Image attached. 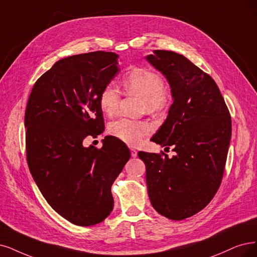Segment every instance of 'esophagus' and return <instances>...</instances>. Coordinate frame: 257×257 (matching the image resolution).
<instances>
[{
	"label": "esophagus",
	"mask_w": 257,
	"mask_h": 257,
	"mask_svg": "<svg viewBox=\"0 0 257 257\" xmlns=\"http://www.w3.org/2000/svg\"><path fill=\"white\" fill-rule=\"evenodd\" d=\"M130 151H131V157H132V158H137V157H138V151H137L136 149L131 148Z\"/></svg>",
	"instance_id": "34e87169"
}]
</instances>
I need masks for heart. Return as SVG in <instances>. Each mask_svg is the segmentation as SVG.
Wrapping results in <instances>:
<instances>
[{"instance_id": "b5f03b06", "label": "heart", "mask_w": 257, "mask_h": 257, "mask_svg": "<svg viewBox=\"0 0 257 257\" xmlns=\"http://www.w3.org/2000/svg\"><path fill=\"white\" fill-rule=\"evenodd\" d=\"M126 93L137 95L143 99V110L157 113L166 109L169 103V91L164 85L161 76L148 69L139 68L128 73L122 80ZM120 94L112 84L101 89L98 102L99 107L108 116L115 115L118 111ZM153 131V126L147 121L120 117L110 122L109 132L119 141L128 145L141 144L146 136Z\"/></svg>"}]
</instances>
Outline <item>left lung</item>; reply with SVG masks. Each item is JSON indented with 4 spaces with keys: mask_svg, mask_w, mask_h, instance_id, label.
Returning <instances> with one entry per match:
<instances>
[{
    "mask_svg": "<svg viewBox=\"0 0 257 257\" xmlns=\"http://www.w3.org/2000/svg\"><path fill=\"white\" fill-rule=\"evenodd\" d=\"M145 59L169 83L173 104L155 143L173 146L168 158L140 151L151 205L172 220L204 208L219 188L232 135L229 110L216 82L183 55L154 51ZM168 148V147H166Z\"/></svg>",
    "mask_w": 257,
    "mask_h": 257,
    "instance_id": "8db88e82",
    "label": "left lung"
}]
</instances>
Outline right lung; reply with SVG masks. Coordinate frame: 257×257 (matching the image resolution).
I'll return each instance as SVG.
<instances>
[{"mask_svg": "<svg viewBox=\"0 0 257 257\" xmlns=\"http://www.w3.org/2000/svg\"><path fill=\"white\" fill-rule=\"evenodd\" d=\"M118 55L93 52L57 61L38 79L27 101V164L54 210L70 222L90 226L113 210L111 186L130 159L113 137L100 149L82 142L103 130L98 96L118 73Z\"/></svg>", "mask_w": 257, "mask_h": 257, "instance_id": "right-lung-1", "label": "right lung"}]
</instances>
